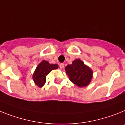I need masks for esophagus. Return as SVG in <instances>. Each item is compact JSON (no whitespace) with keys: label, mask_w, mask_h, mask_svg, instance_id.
Listing matches in <instances>:
<instances>
[{"label":"esophagus","mask_w":125,"mask_h":125,"mask_svg":"<svg viewBox=\"0 0 125 125\" xmlns=\"http://www.w3.org/2000/svg\"><path fill=\"white\" fill-rule=\"evenodd\" d=\"M64 67V64L63 63H60V69H63V68Z\"/></svg>","instance_id":"esophagus-1"}]
</instances>
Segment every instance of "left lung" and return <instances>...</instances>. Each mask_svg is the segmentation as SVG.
Returning <instances> with one entry per match:
<instances>
[{
    "label": "left lung",
    "instance_id": "1",
    "mask_svg": "<svg viewBox=\"0 0 125 125\" xmlns=\"http://www.w3.org/2000/svg\"><path fill=\"white\" fill-rule=\"evenodd\" d=\"M65 71L70 81L79 87L87 86L93 78V70L80 59L75 60L71 65H68Z\"/></svg>",
    "mask_w": 125,
    "mask_h": 125
}]
</instances>
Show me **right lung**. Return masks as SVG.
<instances>
[{"mask_svg": "<svg viewBox=\"0 0 125 125\" xmlns=\"http://www.w3.org/2000/svg\"><path fill=\"white\" fill-rule=\"evenodd\" d=\"M57 64H50L46 60H43L36 67L34 73L32 75V79L34 83L39 87H42L46 82V76L52 70L58 69Z\"/></svg>", "mask_w": 125, "mask_h": 125, "instance_id": "add662e5", "label": "right lung"}]
</instances>
